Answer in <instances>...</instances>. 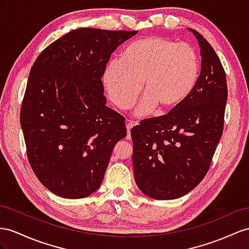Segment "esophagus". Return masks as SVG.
Returning <instances> with one entry per match:
<instances>
[{
    "mask_svg": "<svg viewBox=\"0 0 249 249\" xmlns=\"http://www.w3.org/2000/svg\"><path fill=\"white\" fill-rule=\"evenodd\" d=\"M139 123L138 122H133V121H129L128 123H127V125H126V128H127V139H130V130L133 128V126H136V125H138Z\"/></svg>",
    "mask_w": 249,
    "mask_h": 249,
    "instance_id": "1",
    "label": "esophagus"
}]
</instances>
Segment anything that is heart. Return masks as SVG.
Wrapping results in <instances>:
<instances>
[{"instance_id": "obj_1", "label": "heart", "mask_w": 249, "mask_h": 249, "mask_svg": "<svg viewBox=\"0 0 249 249\" xmlns=\"http://www.w3.org/2000/svg\"><path fill=\"white\" fill-rule=\"evenodd\" d=\"M200 60L196 50L166 37L150 36L130 43L121 60L107 64L103 83L114 105L126 109L142 88L144 94L135 109L145 116L159 106L170 110L189 97L196 84Z\"/></svg>"}]
</instances>
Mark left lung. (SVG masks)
Listing matches in <instances>:
<instances>
[{
  "label": "left lung",
  "instance_id": "obj_1",
  "mask_svg": "<svg viewBox=\"0 0 249 249\" xmlns=\"http://www.w3.org/2000/svg\"><path fill=\"white\" fill-rule=\"evenodd\" d=\"M201 72L189 97L162 117L131 129L133 176L139 189L156 200H173L199 185L223 133L226 74L212 45L197 33Z\"/></svg>",
  "mask_w": 249,
  "mask_h": 249
}]
</instances>
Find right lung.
<instances>
[{
    "mask_svg": "<svg viewBox=\"0 0 249 249\" xmlns=\"http://www.w3.org/2000/svg\"><path fill=\"white\" fill-rule=\"evenodd\" d=\"M137 31L79 28L44 49L21 108L27 157L39 181L65 199L93 194L125 119L107 107L101 78L111 53Z\"/></svg>",
    "mask_w": 249,
    "mask_h": 249,
    "instance_id": "obj_1",
    "label": "right lung"
}]
</instances>
